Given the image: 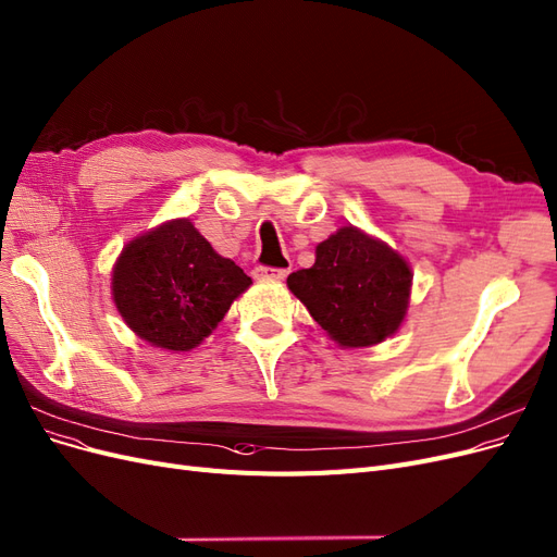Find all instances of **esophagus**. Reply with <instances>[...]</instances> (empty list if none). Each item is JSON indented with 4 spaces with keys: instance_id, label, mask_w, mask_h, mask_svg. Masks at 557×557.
Here are the masks:
<instances>
[{
    "instance_id": "34e87169",
    "label": "esophagus",
    "mask_w": 557,
    "mask_h": 557,
    "mask_svg": "<svg viewBox=\"0 0 557 557\" xmlns=\"http://www.w3.org/2000/svg\"><path fill=\"white\" fill-rule=\"evenodd\" d=\"M287 274H290V267H285V270H274V267H256L253 276L256 278H267V281H283Z\"/></svg>"
}]
</instances>
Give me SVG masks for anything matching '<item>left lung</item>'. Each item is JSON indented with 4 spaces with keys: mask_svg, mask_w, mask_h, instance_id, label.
<instances>
[{
    "mask_svg": "<svg viewBox=\"0 0 557 557\" xmlns=\"http://www.w3.org/2000/svg\"><path fill=\"white\" fill-rule=\"evenodd\" d=\"M287 287L338 348H371L406 320L412 270L389 244L343 225L315 246L313 267L287 276Z\"/></svg>",
    "mask_w": 557,
    "mask_h": 557,
    "instance_id": "obj_1",
    "label": "left lung"
}]
</instances>
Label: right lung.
<instances>
[{
  "label": "right lung",
  "instance_id": "1",
  "mask_svg": "<svg viewBox=\"0 0 557 557\" xmlns=\"http://www.w3.org/2000/svg\"><path fill=\"white\" fill-rule=\"evenodd\" d=\"M251 278L219 256L190 219L131 239L112 267V301L143 341L188 352L212 334Z\"/></svg>",
  "mask_w": 557,
  "mask_h": 557
}]
</instances>
